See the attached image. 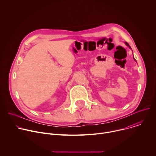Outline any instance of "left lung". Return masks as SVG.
Listing matches in <instances>:
<instances>
[{
    "mask_svg": "<svg viewBox=\"0 0 156 156\" xmlns=\"http://www.w3.org/2000/svg\"><path fill=\"white\" fill-rule=\"evenodd\" d=\"M125 44H126V46H128L129 48H131V47L129 46V44H128L127 42H125Z\"/></svg>",
    "mask_w": 156,
    "mask_h": 156,
    "instance_id": "1",
    "label": "left lung"
}]
</instances>
